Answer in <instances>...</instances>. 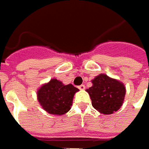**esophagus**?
I'll use <instances>...</instances> for the list:
<instances>
[{
  "label": "esophagus",
  "instance_id": "obj_1",
  "mask_svg": "<svg viewBox=\"0 0 149 149\" xmlns=\"http://www.w3.org/2000/svg\"><path fill=\"white\" fill-rule=\"evenodd\" d=\"M78 88H79L80 90H84V89L85 88V86H84V84H81V85H79V86L78 87Z\"/></svg>",
  "mask_w": 149,
  "mask_h": 149
}]
</instances>
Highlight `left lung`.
Listing matches in <instances>:
<instances>
[{
    "instance_id": "8db88e82",
    "label": "left lung",
    "mask_w": 149,
    "mask_h": 149,
    "mask_svg": "<svg viewBox=\"0 0 149 149\" xmlns=\"http://www.w3.org/2000/svg\"><path fill=\"white\" fill-rule=\"evenodd\" d=\"M93 86L87 89L92 105L102 114H112L123 104L125 88L123 83L101 74L93 80Z\"/></svg>"
}]
</instances>
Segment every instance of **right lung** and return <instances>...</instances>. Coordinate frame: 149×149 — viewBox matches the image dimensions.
Wrapping results in <instances>:
<instances>
[{
  "instance_id": "add662e5",
  "label": "right lung",
  "mask_w": 149,
  "mask_h": 149,
  "mask_svg": "<svg viewBox=\"0 0 149 149\" xmlns=\"http://www.w3.org/2000/svg\"><path fill=\"white\" fill-rule=\"evenodd\" d=\"M79 89L72 84H63L56 79H51L37 92L38 100L49 114L61 115L68 112L72 106L73 97Z\"/></svg>"
}]
</instances>
